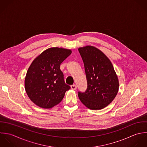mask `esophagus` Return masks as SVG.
Instances as JSON below:
<instances>
[{
  "label": "esophagus",
  "mask_w": 147,
  "mask_h": 147,
  "mask_svg": "<svg viewBox=\"0 0 147 147\" xmlns=\"http://www.w3.org/2000/svg\"><path fill=\"white\" fill-rule=\"evenodd\" d=\"M71 88L72 90H76L77 89V86L76 85H73L71 86Z\"/></svg>",
  "instance_id": "obj_1"
}]
</instances>
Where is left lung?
I'll return each instance as SVG.
<instances>
[{"label": "left lung", "instance_id": "8db88e82", "mask_svg": "<svg viewBox=\"0 0 147 147\" xmlns=\"http://www.w3.org/2000/svg\"><path fill=\"white\" fill-rule=\"evenodd\" d=\"M78 51L88 82L87 90L78 92V97L89 109H103L117 95L119 84L116 72L110 60L98 48L88 45L79 48Z\"/></svg>", "mask_w": 147, "mask_h": 147}]
</instances>
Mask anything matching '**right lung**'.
<instances>
[{
    "instance_id": "obj_1",
    "label": "right lung",
    "mask_w": 147,
    "mask_h": 147,
    "mask_svg": "<svg viewBox=\"0 0 147 147\" xmlns=\"http://www.w3.org/2000/svg\"><path fill=\"white\" fill-rule=\"evenodd\" d=\"M71 53L70 49L50 48L30 64L25 78V89L31 101L38 107L51 109L58 105L70 88L65 84L59 67Z\"/></svg>"
}]
</instances>
